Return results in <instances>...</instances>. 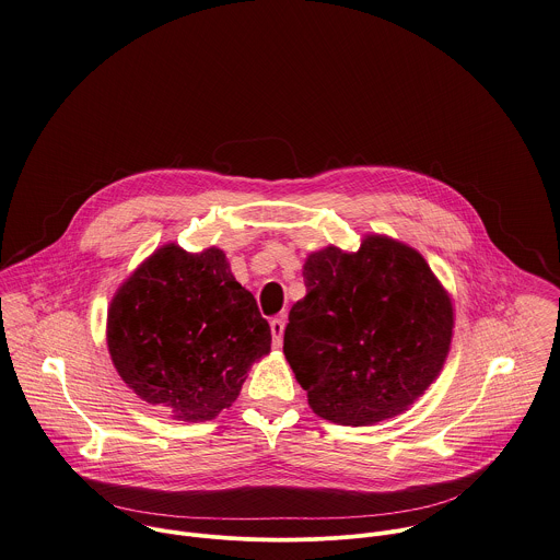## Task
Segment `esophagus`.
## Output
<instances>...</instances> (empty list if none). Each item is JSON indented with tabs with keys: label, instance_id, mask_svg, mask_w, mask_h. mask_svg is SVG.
<instances>
[{
	"label": "esophagus",
	"instance_id": "34e87169",
	"mask_svg": "<svg viewBox=\"0 0 560 560\" xmlns=\"http://www.w3.org/2000/svg\"><path fill=\"white\" fill-rule=\"evenodd\" d=\"M269 324H271L273 346H276V348H280V346H282V335H284V317H273Z\"/></svg>",
	"mask_w": 560,
	"mask_h": 560
}]
</instances>
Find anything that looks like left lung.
<instances>
[{
	"label": "left lung",
	"mask_w": 560,
	"mask_h": 560,
	"mask_svg": "<svg viewBox=\"0 0 560 560\" xmlns=\"http://www.w3.org/2000/svg\"><path fill=\"white\" fill-rule=\"evenodd\" d=\"M302 276L306 295L289 313L284 357L311 409L352 427L407 411L438 378L455 324L422 254L368 234L357 252L308 254Z\"/></svg>",
	"instance_id": "obj_1"
}]
</instances>
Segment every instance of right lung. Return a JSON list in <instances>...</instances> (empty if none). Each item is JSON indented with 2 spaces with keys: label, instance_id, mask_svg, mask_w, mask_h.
Masks as SVG:
<instances>
[{
  "label": "right lung",
  "instance_id": "right-lung-1",
  "mask_svg": "<svg viewBox=\"0 0 560 560\" xmlns=\"http://www.w3.org/2000/svg\"><path fill=\"white\" fill-rule=\"evenodd\" d=\"M107 346L142 400L203 422L238 398L252 363L271 350V328L223 249L166 243L118 287Z\"/></svg>",
  "mask_w": 560,
  "mask_h": 560
}]
</instances>
